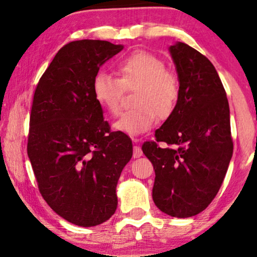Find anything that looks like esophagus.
Segmentation results:
<instances>
[{"mask_svg":"<svg viewBox=\"0 0 257 257\" xmlns=\"http://www.w3.org/2000/svg\"><path fill=\"white\" fill-rule=\"evenodd\" d=\"M136 141H137V139H136ZM142 156H143V151H142L141 146L136 145L135 148H133V157L139 158V157H142Z\"/></svg>","mask_w":257,"mask_h":257,"instance_id":"1","label":"esophagus"}]
</instances>
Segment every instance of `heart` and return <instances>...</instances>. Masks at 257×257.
<instances>
[{
	"label": "heart",
	"instance_id": "b5f03b06",
	"mask_svg": "<svg viewBox=\"0 0 257 257\" xmlns=\"http://www.w3.org/2000/svg\"><path fill=\"white\" fill-rule=\"evenodd\" d=\"M118 78L99 71L92 80L96 102L109 114L120 111L125 89H136L133 106L114 122L118 131L137 137L150 131L159 120H166L175 112L179 98V82L165 62L152 53L137 51L115 65Z\"/></svg>",
	"mask_w": 257,
	"mask_h": 257
}]
</instances>
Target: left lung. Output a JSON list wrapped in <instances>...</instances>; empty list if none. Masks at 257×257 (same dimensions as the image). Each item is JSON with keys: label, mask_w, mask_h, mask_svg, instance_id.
<instances>
[{"label": "left lung", "mask_w": 257, "mask_h": 257, "mask_svg": "<svg viewBox=\"0 0 257 257\" xmlns=\"http://www.w3.org/2000/svg\"><path fill=\"white\" fill-rule=\"evenodd\" d=\"M170 53L179 79L177 106L156 130V141L145 142L142 150L155 169V204L166 215L186 218L216 197L234 144L229 102L214 65L183 42Z\"/></svg>", "instance_id": "left-lung-1"}]
</instances>
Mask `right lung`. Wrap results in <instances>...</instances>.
Listing matches in <instances>:
<instances>
[{
  "mask_svg": "<svg viewBox=\"0 0 257 257\" xmlns=\"http://www.w3.org/2000/svg\"><path fill=\"white\" fill-rule=\"evenodd\" d=\"M124 48L101 40L65 45L35 88L27 152L43 199L66 221L101 224L115 212V188L132 141L111 131L92 80Z\"/></svg>",
  "mask_w": 257,
  "mask_h": 257,
  "instance_id": "obj_1",
  "label": "right lung"
}]
</instances>
